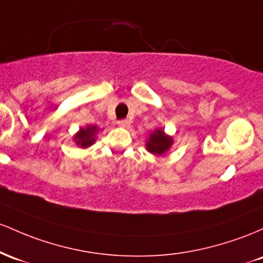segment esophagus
Returning <instances> with one entry per match:
<instances>
[{"label": "esophagus", "mask_w": 263, "mask_h": 263, "mask_svg": "<svg viewBox=\"0 0 263 263\" xmlns=\"http://www.w3.org/2000/svg\"><path fill=\"white\" fill-rule=\"evenodd\" d=\"M129 124H130V122H129L128 119H122L118 122V125L119 126H123V128H126V126H129Z\"/></svg>", "instance_id": "obj_1"}]
</instances>
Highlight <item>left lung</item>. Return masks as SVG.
I'll return each instance as SVG.
<instances>
[{
    "instance_id": "8db88e82",
    "label": "left lung",
    "mask_w": 263,
    "mask_h": 263,
    "mask_svg": "<svg viewBox=\"0 0 263 263\" xmlns=\"http://www.w3.org/2000/svg\"><path fill=\"white\" fill-rule=\"evenodd\" d=\"M171 144H173L171 138H167L161 129H156V130L150 135V139L146 143V147L150 153H153V154L161 155L163 153H165L169 149Z\"/></svg>"
}]
</instances>
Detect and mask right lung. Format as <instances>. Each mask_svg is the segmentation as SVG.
Masks as SVG:
<instances>
[{
    "mask_svg": "<svg viewBox=\"0 0 263 263\" xmlns=\"http://www.w3.org/2000/svg\"><path fill=\"white\" fill-rule=\"evenodd\" d=\"M97 132V126H88V128L81 129V132L74 137V140L77 141L78 145L82 147L90 146L94 143V134Z\"/></svg>",
    "mask_w": 263,
    "mask_h": 263,
    "instance_id": "right-lung-1",
    "label": "right lung"
}]
</instances>
